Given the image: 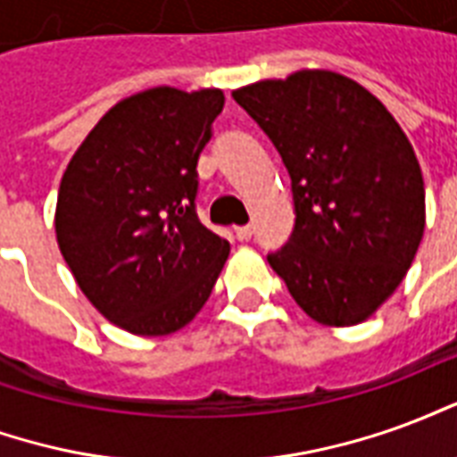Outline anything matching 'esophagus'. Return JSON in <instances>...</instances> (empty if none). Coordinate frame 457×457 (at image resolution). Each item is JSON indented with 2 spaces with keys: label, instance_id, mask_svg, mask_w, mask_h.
I'll return each instance as SVG.
<instances>
[{
  "label": "esophagus",
  "instance_id": "obj_1",
  "mask_svg": "<svg viewBox=\"0 0 457 457\" xmlns=\"http://www.w3.org/2000/svg\"><path fill=\"white\" fill-rule=\"evenodd\" d=\"M235 235H237V239H242V242H247V239L252 237V228H249V225H239V228H235Z\"/></svg>",
  "mask_w": 457,
  "mask_h": 457
}]
</instances>
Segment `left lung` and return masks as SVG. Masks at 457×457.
<instances>
[{
	"label": "left lung",
	"mask_w": 457,
	"mask_h": 457,
	"mask_svg": "<svg viewBox=\"0 0 457 457\" xmlns=\"http://www.w3.org/2000/svg\"><path fill=\"white\" fill-rule=\"evenodd\" d=\"M232 97L291 176L296 228L269 264L316 323H364L403 281L426 229L411 141L370 90L333 71L259 80Z\"/></svg>",
	"instance_id": "1"
}]
</instances>
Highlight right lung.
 I'll return each instance as SVG.
<instances>
[{
	"mask_svg": "<svg viewBox=\"0 0 457 457\" xmlns=\"http://www.w3.org/2000/svg\"><path fill=\"white\" fill-rule=\"evenodd\" d=\"M225 107L218 87L156 85L103 114L65 169L55 239L85 298L131 336L186 328L229 254L195 215L198 156Z\"/></svg>",
	"mask_w": 457,
	"mask_h": 457,
	"instance_id": "1",
	"label": "right lung"
}]
</instances>
